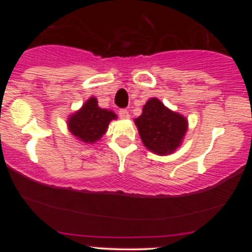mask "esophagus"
Here are the masks:
<instances>
[{
	"instance_id": "esophagus-1",
	"label": "esophagus",
	"mask_w": 252,
	"mask_h": 252,
	"mask_svg": "<svg viewBox=\"0 0 252 252\" xmlns=\"http://www.w3.org/2000/svg\"><path fill=\"white\" fill-rule=\"evenodd\" d=\"M118 115H120L121 118H123V120H126V118H129V111L126 109H121L120 111H118Z\"/></svg>"
}]
</instances>
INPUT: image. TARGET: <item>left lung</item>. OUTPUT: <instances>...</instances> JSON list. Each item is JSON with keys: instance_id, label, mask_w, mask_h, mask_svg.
I'll use <instances>...</instances> for the list:
<instances>
[{"instance_id": "obj_1", "label": "left lung", "mask_w": 252, "mask_h": 252, "mask_svg": "<svg viewBox=\"0 0 252 252\" xmlns=\"http://www.w3.org/2000/svg\"><path fill=\"white\" fill-rule=\"evenodd\" d=\"M135 123L144 146L158 155L172 154L187 130L186 118L170 111L156 98L146 103Z\"/></svg>"}]
</instances>
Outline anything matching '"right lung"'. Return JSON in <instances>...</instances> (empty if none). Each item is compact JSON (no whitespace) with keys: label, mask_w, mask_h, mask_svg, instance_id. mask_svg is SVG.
Segmentation results:
<instances>
[{"label":"right lung","mask_w":252,"mask_h":252,"mask_svg":"<svg viewBox=\"0 0 252 252\" xmlns=\"http://www.w3.org/2000/svg\"><path fill=\"white\" fill-rule=\"evenodd\" d=\"M115 118L114 112L98 106L96 98H90L79 111L70 117L68 128L83 142L94 143L105 134L109 122Z\"/></svg>","instance_id":"obj_1"}]
</instances>
